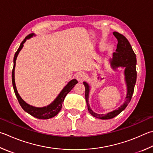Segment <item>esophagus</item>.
Returning <instances> with one entry per match:
<instances>
[{
  "label": "esophagus",
  "instance_id": "esophagus-1",
  "mask_svg": "<svg viewBox=\"0 0 153 153\" xmlns=\"http://www.w3.org/2000/svg\"><path fill=\"white\" fill-rule=\"evenodd\" d=\"M76 78L79 82H82L85 79V74L83 72H79L76 74Z\"/></svg>",
  "mask_w": 153,
  "mask_h": 153
}]
</instances>
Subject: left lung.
Instances as JSON below:
<instances>
[{
  "instance_id": "left-lung-1",
  "label": "left lung",
  "mask_w": 153,
  "mask_h": 153,
  "mask_svg": "<svg viewBox=\"0 0 153 153\" xmlns=\"http://www.w3.org/2000/svg\"><path fill=\"white\" fill-rule=\"evenodd\" d=\"M113 34L117 38L118 43L116 52L113 53V57H112V59L110 60V62L111 67L113 69L119 67L125 68V75L126 86H127V94L126 97L125 102L117 110L108 112L106 114H99L95 113L91 110L88 103L89 86L86 82H83L85 86V99L89 112L93 117L103 120L112 119L125 110L132 99L137 80L136 54H134L131 44L125 36L123 35L122 34L119 33L118 32H114Z\"/></svg>"
}]
</instances>
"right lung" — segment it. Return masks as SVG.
<instances>
[{"instance_id": "right-lung-1", "label": "right lung", "mask_w": 153, "mask_h": 153, "mask_svg": "<svg viewBox=\"0 0 153 153\" xmlns=\"http://www.w3.org/2000/svg\"><path fill=\"white\" fill-rule=\"evenodd\" d=\"M33 36V34H30L25 37V39L23 40V41L21 42V44L20 45L18 50H17L15 54H14V66H13V68L12 71L13 86L14 93H15V95L17 98V99H18V101L20 104V105L21 106V107L23 108V110L28 112V114H30L33 117L37 118V119H51V118L54 117V116H56V115L60 112V109L62 108V102L64 101L65 97L67 96V94L72 90V88L74 87V85H75L78 82V81L76 79H73L71 80V81L67 85V86L62 89V91L60 92V94L58 95V97H56V99L54 100V101L51 104V105H49L47 106H45V107H42V108L34 107V106L28 105L27 103H26L24 100L21 99V97H20L18 92H17L16 87L15 85V82H14V68H15L16 57L18 56L20 51L22 49V48L23 47V44H24L25 41H27V39H30V37H32Z\"/></svg>"}]
</instances>
